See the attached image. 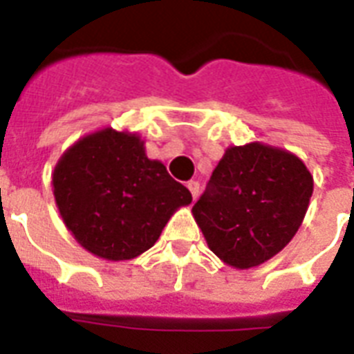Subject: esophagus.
Segmentation results:
<instances>
[{
    "instance_id": "obj_1",
    "label": "esophagus",
    "mask_w": 354,
    "mask_h": 354,
    "mask_svg": "<svg viewBox=\"0 0 354 354\" xmlns=\"http://www.w3.org/2000/svg\"><path fill=\"white\" fill-rule=\"evenodd\" d=\"M187 189L191 191V194H193V198H196L200 193V183L194 182V180H191V182L187 183Z\"/></svg>"
}]
</instances>
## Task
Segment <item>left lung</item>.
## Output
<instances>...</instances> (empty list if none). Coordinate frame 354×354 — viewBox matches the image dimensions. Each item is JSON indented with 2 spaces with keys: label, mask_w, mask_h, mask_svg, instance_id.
Instances as JSON below:
<instances>
[{
  "label": "left lung",
  "mask_w": 354,
  "mask_h": 354,
  "mask_svg": "<svg viewBox=\"0 0 354 354\" xmlns=\"http://www.w3.org/2000/svg\"><path fill=\"white\" fill-rule=\"evenodd\" d=\"M313 191V174L290 150L261 141L232 145L193 205V216L222 263L248 270L294 239Z\"/></svg>",
  "instance_id": "obj_1"
}]
</instances>
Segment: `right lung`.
<instances>
[{
    "label": "right lung",
    "instance_id": "1",
    "mask_svg": "<svg viewBox=\"0 0 354 354\" xmlns=\"http://www.w3.org/2000/svg\"><path fill=\"white\" fill-rule=\"evenodd\" d=\"M58 213L86 252L104 261L139 257L180 207L193 202L141 136L99 128L77 139L51 176Z\"/></svg>",
    "mask_w": 354,
    "mask_h": 354
}]
</instances>
